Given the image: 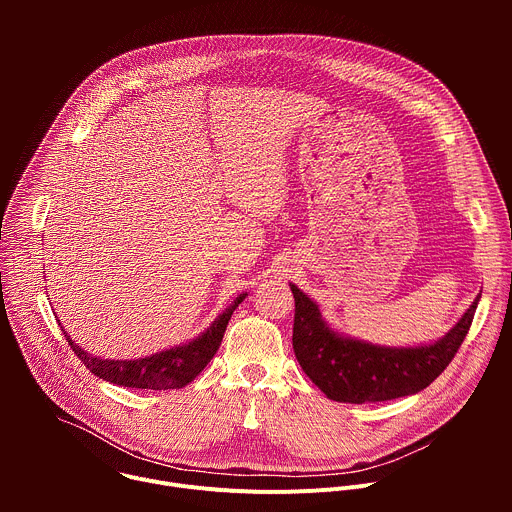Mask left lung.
Here are the masks:
<instances>
[{"label": "left lung", "mask_w": 512, "mask_h": 512, "mask_svg": "<svg viewBox=\"0 0 512 512\" xmlns=\"http://www.w3.org/2000/svg\"><path fill=\"white\" fill-rule=\"evenodd\" d=\"M291 294L296 300L291 340L300 367L328 399L356 405L391 401L429 387L462 346L480 300L472 302L442 340L415 348H385L338 336L302 289L291 285Z\"/></svg>", "instance_id": "1"}]
</instances>
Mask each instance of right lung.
Instances as JSON below:
<instances>
[{"instance_id": "add662e5", "label": "right lung", "mask_w": 512, "mask_h": 512, "mask_svg": "<svg viewBox=\"0 0 512 512\" xmlns=\"http://www.w3.org/2000/svg\"><path fill=\"white\" fill-rule=\"evenodd\" d=\"M245 300V294L235 300V304L225 310L221 316L214 320V324L196 340L170 348L166 352L145 356L137 360H103L97 356H91L83 348H79L75 342L68 338L64 332L72 352H75L85 367L99 379L109 381L113 385L131 387V389H154V391H166V389H182L190 381H194L210 358L216 354L221 340L225 336L227 324L235 312V308Z\"/></svg>"}]
</instances>
